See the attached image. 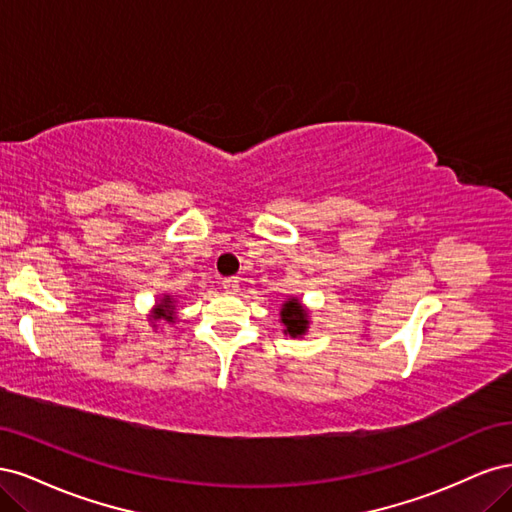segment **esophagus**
I'll return each mask as SVG.
<instances>
[{
  "label": "esophagus",
  "mask_w": 512,
  "mask_h": 512,
  "mask_svg": "<svg viewBox=\"0 0 512 512\" xmlns=\"http://www.w3.org/2000/svg\"><path fill=\"white\" fill-rule=\"evenodd\" d=\"M222 288L228 292V294H235L239 290V277H224L222 280Z\"/></svg>",
  "instance_id": "34e87169"
}]
</instances>
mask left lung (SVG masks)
Segmentation results:
<instances>
[{
	"mask_svg": "<svg viewBox=\"0 0 512 512\" xmlns=\"http://www.w3.org/2000/svg\"><path fill=\"white\" fill-rule=\"evenodd\" d=\"M280 322L284 327V335L303 337L309 329L312 316H309V309L297 297H288L280 309Z\"/></svg>",
	"mask_w": 512,
	"mask_h": 512,
	"instance_id": "8db88e82",
	"label": "left lung"
}]
</instances>
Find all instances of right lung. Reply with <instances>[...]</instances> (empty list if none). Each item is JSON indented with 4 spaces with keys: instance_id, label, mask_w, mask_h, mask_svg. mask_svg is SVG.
<instances>
[{
    "instance_id": "add662e5",
    "label": "right lung",
    "mask_w": 512,
    "mask_h": 512,
    "mask_svg": "<svg viewBox=\"0 0 512 512\" xmlns=\"http://www.w3.org/2000/svg\"><path fill=\"white\" fill-rule=\"evenodd\" d=\"M175 320H177V301H175V297H170V294H162L149 314L151 327L158 329V322L175 324Z\"/></svg>"
}]
</instances>
